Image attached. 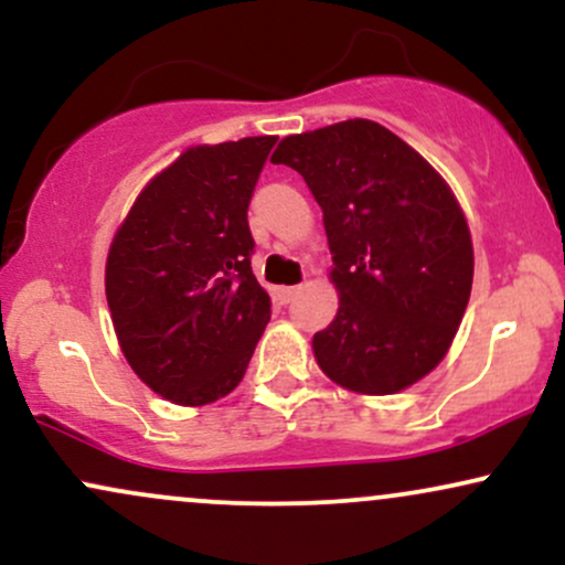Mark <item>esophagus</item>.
Listing matches in <instances>:
<instances>
[{
    "instance_id": "esophagus-1",
    "label": "esophagus",
    "mask_w": 565,
    "mask_h": 565,
    "mask_svg": "<svg viewBox=\"0 0 565 565\" xmlns=\"http://www.w3.org/2000/svg\"><path fill=\"white\" fill-rule=\"evenodd\" d=\"M297 291H300V287H278V300L291 302V300H295Z\"/></svg>"
}]
</instances>
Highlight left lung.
Segmentation results:
<instances>
[{
    "label": "left lung",
    "mask_w": 565,
    "mask_h": 565,
    "mask_svg": "<svg viewBox=\"0 0 565 565\" xmlns=\"http://www.w3.org/2000/svg\"><path fill=\"white\" fill-rule=\"evenodd\" d=\"M270 161L300 172L323 212L340 308L313 334L321 372L364 395L430 374L472 287L470 228L446 180L369 119L289 135Z\"/></svg>",
    "instance_id": "1"
}]
</instances>
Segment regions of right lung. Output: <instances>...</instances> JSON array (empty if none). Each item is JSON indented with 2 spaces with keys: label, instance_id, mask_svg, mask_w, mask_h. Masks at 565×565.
<instances>
[{
  "label": "right lung",
  "instance_id": "right-lung-1",
  "mask_svg": "<svg viewBox=\"0 0 565 565\" xmlns=\"http://www.w3.org/2000/svg\"><path fill=\"white\" fill-rule=\"evenodd\" d=\"M274 135L193 146L135 199L106 260V300L132 372L180 406L244 377L270 321L246 210Z\"/></svg>",
  "mask_w": 565,
  "mask_h": 565
}]
</instances>
